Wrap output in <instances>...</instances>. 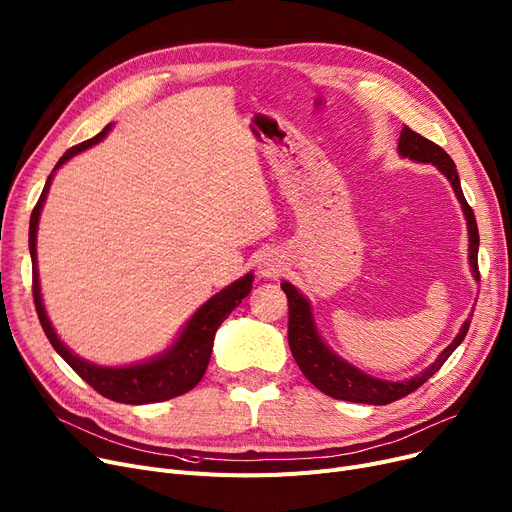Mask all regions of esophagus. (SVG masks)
<instances>
[{"label": "esophagus", "instance_id": "34e87169", "mask_svg": "<svg viewBox=\"0 0 512 512\" xmlns=\"http://www.w3.org/2000/svg\"><path fill=\"white\" fill-rule=\"evenodd\" d=\"M282 272V261L276 255H263L259 263V274L263 278H278Z\"/></svg>", "mask_w": 512, "mask_h": 512}]
</instances>
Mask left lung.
I'll return each instance as SVG.
<instances>
[{
    "label": "left lung",
    "mask_w": 512,
    "mask_h": 512,
    "mask_svg": "<svg viewBox=\"0 0 512 512\" xmlns=\"http://www.w3.org/2000/svg\"><path fill=\"white\" fill-rule=\"evenodd\" d=\"M398 153L402 157L413 159V161H421V164H434L450 180L452 191H454L456 199L461 201L463 211H465V220H467V228H469V263H471L473 278L479 280L477 222H475L473 209L469 207V203L463 195L459 172H456L454 161L440 145L421 137L419 132L411 130L409 126H405L400 132ZM282 290L286 292V299H288V346L292 351V357L301 367L305 378L317 390H321L336 400L365 402V405H390V402H394L398 398H405L407 394H411L419 386H423L446 363V359L454 353V348L465 340V336L469 332V324H471V319H467L461 332L456 334V338L452 340V344H448L440 353V357L436 359V363L429 365L423 373H419V375H415V378L405 380V382H386V380L371 378V375L363 373L355 365L346 363L336 353H332L326 346V342L321 340V336L315 328L309 301L290 282H282Z\"/></svg>",
    "instance_id": "left-lung-1"
}]
</instances>
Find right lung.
I'll list each match as a JSON object with an SVG mask.
<instances>
[{"mask_svg":"<svg viewBox=\"0 0 512 512\" xmlns=\"http://www.w3.org/2000/svg\"><path fill=\"white\" fill-rule=\"evenodd\" d=\"M112 124H107L97 137L80 143L72 149H68L60 161L49 174L43 193L31 213V226H29V249H31V259H33V299H35V309L41 321V328L51 342V346L56 348V353L83 378L89 386H93L101 396L124 402V405H147V402H161V400H170L174 396H180L188 390H193L209 365L211 357V348H213V336L222 326V321L232 313L234 307L242 303V299L251 292L253 284V274H247L220 290L215 297H211L205 305L197 309V313L186 321V326L182 328L180 336L176 342L164 351L161 355L137 363V365H126V367H101L93 365L85 359L76 357L70 348L58 338V334L53 332L51 321L45 313L43 299H41V288H39V270H37V228H39V215L43 209V203L49 193V184L53 180V174L56 170L66 164L70 157L76 153L85 151L93 145H97L107 132H110Z\"/></svg>","mask_w":512,"mask_h":512,"instance_id":"obj_1","label":"right lung"}]
</instances>
